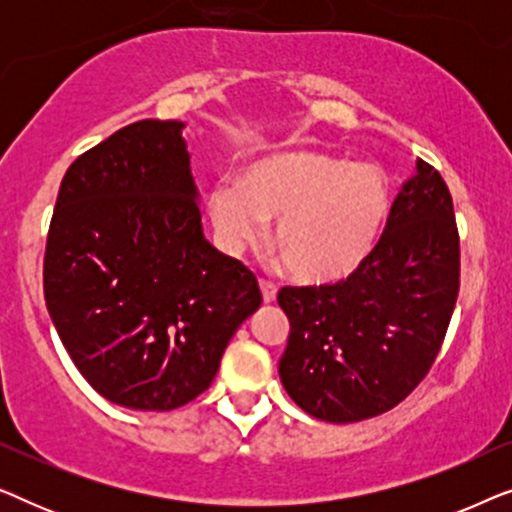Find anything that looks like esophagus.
Segmentation results:
<instances>
[{
  "label": "esophagus",
  "instance_id": "34e87169",
  "mask_svg": "<svg viewBox=\"0 0 512 512\" xmlns=\"http://www.w3.org/2000/svg\"><path fill=\"white\" fill-rule=\"evenodd\" d=\"M261 293H263L265 303H275V298H277V286L272 284V282H265V279H261Z\"/></svg>",
  "mask_w": 512,
  "mask_h": 512
}]
</instances>
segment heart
<instances>
[{"mask_svg":"<svg viewBox=\"0 0 512 512\" xmlns=\"http://www.w3.org/2000/svg\"><path fill=\"white\" fill-rule=\"evenodd\" d=\"M209 219L230 251L261 240L300 284H335L356 275L380 244L391 214L382 170L333 153H268L242 167L237 184L214 186Z\"/></svg>","mask_w":512,"mask_h":512,"instance_id":"obj_1","label":"heart"}]
</instances>
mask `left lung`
Returning <instances> with one entry per match:
<instances>
[{
	"mask_svg": "<svg viewBox=\"0 0 512 512\" xmlns=\"http://www.w3.org/2000/svg\"><path fill=\"white\" fill-rule=\"evenodd\" d=\"M459 293V233L438 170L396 195L368 263L333 286H284L289 317L279 359L286 394L331 424L361 422L403 401L436 361Z\"/></svg>",
	"mask_w": 512,
	"mask_h": 512,
	"instance_id": "obj_1",
	"label": "left lung"
}]
</instances>
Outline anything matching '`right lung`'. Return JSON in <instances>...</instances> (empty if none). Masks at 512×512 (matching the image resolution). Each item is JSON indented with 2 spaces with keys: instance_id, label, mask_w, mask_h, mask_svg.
<instances>
[{
  "instance_id": "1",
  "label": "right lung",
  "mask_w": 512,
  "mask_h": 512,
  "mask_svg": "<svg viewBox=\"0 0 512 512\" xmlns=\"http://www.w3.org/2000/svg\"><path fill=\"white\" fill-rule=\"evenodd\" d=\"M181 121H139L69 165L48 228L44 298L90 387L174 410L212 384L261 307L254 272L205 240Z\"/></svg>"
}]
</instances>
